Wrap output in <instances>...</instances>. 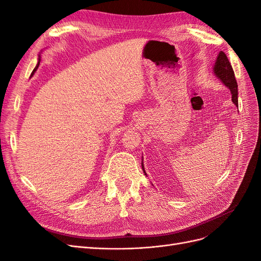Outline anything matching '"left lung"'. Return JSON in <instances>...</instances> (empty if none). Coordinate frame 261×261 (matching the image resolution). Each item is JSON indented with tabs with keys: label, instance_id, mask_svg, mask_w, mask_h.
<instances>
[{
	"label": "left lung",
	"instance_id": "obj_1",
	"mask_svg": "<svg viewBox=\"0 0 261 261\" xmlns=\"http://www.w3.org/2000/svg\"><path fill=\"white\" fill-rule=\"evenodd\" d=\"M214 73L220 79V81L224 85H226L228 88H230L231 94H232V101L234 102V105L238 106L239 105L238 82L234 76V71H233L230 61L223 51L219 53L217 60L215 62ZM143 172H145V169H143Z\"/></svg>",
	"mask_w": 261,
	"mask_h": 261
}]
</instances>
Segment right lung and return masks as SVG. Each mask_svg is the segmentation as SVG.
<instances>
[{"instance_id": "1", "label": "right lung", "mask_w": 261, "mask_h": 261, "mask_svg": "<svg viewBox=\"0 0 261 261\" xmlns=\"http://www.w3.org/2000/svg\"><path fill=\"white\" fill-rule=\"evenodd\" d=\"M39 64H40V62H38V65H37V67H35V69L33 70V72H34V71H35V70H37V69H38V67H39ZM33 72H32V74H33Z\"/></svg>"}]
</instances>
